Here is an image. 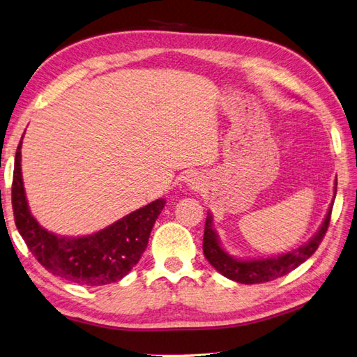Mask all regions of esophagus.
Segmentation results:
<instances>
[{"instance_id": "34e87169", "label": "esophagus", "mask_w": 357, "mask_h": 357, "mask_svg": "<svg viewBox=\"0 0 357 357\" xmlns=\"http://www.w3.org/2000/svg\"><path fill=\"white\" fill-rule=\"evenodd\" d=\"M185 184L190 187V188H199L201 187V179L193 176V175H188L185 178Z\"/></svg>"}]
</instances>
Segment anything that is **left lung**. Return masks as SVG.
<instances>
[{"label":"left lung","instance_id":"8db88e82","mask_svg":"<svg viewBox=\"0 0 357 357\" xmlns=\"http://www.w3.org/2000/svg\"><path fill=\"white\" fill-rule=\"evenodd\" d=\"M337 185V181L336 184ZM336 188V187H335ZM336 195V190H335ZM331 208L330 205L327 216L322 222L319 231L314 234L304 246L294 250L292 252L281 254L277 257H271V259H261V260H237L234 257L228 255L223 248L220 246L218 234L213 229V216L208 213L205 220V231H204V245L202 250L205 254V259L210 261L211 266L220 272L223 277H227L237 283L242 284H259V283H268L275 278L286 275L291 271L296 269L301 263H304L309 257L318 250L322 238H324L330 218H331Z\"/></svg>","mask_w":357,"mask_h":357}]
</instances>
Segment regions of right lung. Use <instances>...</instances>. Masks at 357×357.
Masks as SVG:
<instances>
[{
	"label": "right lung",
	"instance_id": "right-lung-1",
	"mask_svg": "<svg viewBox=\"0 0 357 357\" xmlns=\"http://www.w3.org/2000/svg\"><path fill=\"white\" fill-rule=\"evenodd\" d=\"M21 146L22 138L15 155L12 208L16 228L33 257L53 275L82 286L109 284L128 275L146 251L164 199H156L91 236L52 234L30 213L21 176Z\"/></svg>",
	"mask_w": 357,
	"mask_h": 357
}]
</instances>
